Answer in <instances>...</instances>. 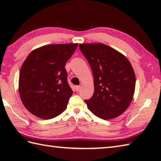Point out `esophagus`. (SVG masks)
Masks as SVG:
<instances>
[{
    "label": "esophagus",
    "instance_id": "1",
    "mask_svg": "<svg viewBox=\"0 0 161 161\" xmlns=\"http://www.w3.org/2000/svg\"><path fill=\"white\" fill-rule=\"evenodd\" d=\"M80 89V86H75V90H76L77 92H78Z\"/></svg>",
    "mask_w": 161,
    "mask_h": 161
}]
</instances>
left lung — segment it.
Instances as JSON below:
<instances>
[{
    "label": "left lung",
    "instance_id": "1",
    "mask_svg": "<svg viewBox=\"0 0 161 161\" xmlns=\"http://www.w3.org/2000/svg\"><path fill=\"white\" fill-rule=\"evenodd\" d=\"M93 75L94 93L86 100L93 114L103 119L123 114L134 95L136 76L130 61L118 51L105 44L79 45Z\"/></svg>",
    "mask_w": 161,
    "mask_h": 161
}]
</instances>
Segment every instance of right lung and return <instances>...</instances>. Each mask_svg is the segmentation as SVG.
I'll list each match as a JSON object with an SVG mask.
<instances>
[{
  "instance_id": "right-lung-1",
  "label": "right lung",
  "mask_w": 161,
  "mask_h": 161,
  "mask_svg": "<svg viewBox=\"0 0 161 161\" xmlns=\"http://www.w3.org/2000/svg\"><path fill=\"white\" fill-rule=\"evenodd\" d=\"M77 43L46 45L32 51L19 73V91L27 110L42 119H51L66 109L73 91L65 65Z\"/></svg>"
}]
</instances>
